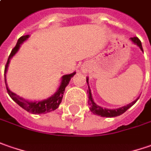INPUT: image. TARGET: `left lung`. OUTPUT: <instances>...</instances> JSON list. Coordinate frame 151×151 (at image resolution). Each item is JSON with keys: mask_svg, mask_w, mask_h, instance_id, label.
Returning a JSON list of instances; mask_svg holds the SVG:
<instances>
[{"mask_svg": "<svg viewBox=\"0 0 151 151\" xmlns=\"http://www.w3.org/2000/svg\"><path fill=\"white\" fill-rule=\"evenodd\" d=\"M130 40L132 41V42L134 44L137 45L138 47L140 48V50L143 52V47H142V44H141V42L139 41V39L134 37H130ZM87 79V83L88 84V78H86ZM88 104H89V109L91 110L92 113H93L94 114L96 115H99V116H101V117H107V118H112V117H116V116H119L120 114H124V112L126 111L127 109H129L131 106H133L138 99L139 98L136 99L134 101H133L132 103L127 104L126 106L121 107V108H119V109H103L102 107L97 105L96 104L94 103L93 99V97H92L91 90H90V88L88 86Z\"/></svg>", "mask_w": 151, "mask_h": 151, "instance_id": "left-lung-1", "label": "left lung"}]
</instances>
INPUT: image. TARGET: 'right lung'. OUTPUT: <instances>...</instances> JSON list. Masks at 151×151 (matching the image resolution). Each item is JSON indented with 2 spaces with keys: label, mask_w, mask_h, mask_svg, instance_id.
I'll return each mask as SVG.
<instances>
[{
  "label": "right lung",
  "mask_w": 151,
  "mask_h": 151,
  "mask_svg": "<svg viewBox=\"0 0 151 151\" xmlns=\"http://www.w3.org/2000/svg\"><path fill=\"white\" fill-rule=\"evenodd\" d=\"M30 35H26V36H22V37H20L17 41V43L16 45V47H14L11 54L9 56L7 60V63L5 67V83H6V90H7L8 94L10 97L13 99L14 101L16 102L19 106H21L25 110H27L29 113L32 114H46V113H49L51 111H53L56 109H58L59 104L62 102L63 99V96L65 91V88L69 83L71 78L75 75L76 72H73L70 74H66L62 77V80H61V83H60L59 88L57 90L53 95H52L49 98H47V99H43V100H38V101H29L27 99H24L23 98L20 97L19 95H17L15 93L12 92L7 86V83H6V72L8 69V66L10 63L11 59L13 58V56L18 52V50L21 47V45L25 41L28 39Z\"/></svg>",
  "instance_id": "1"
}]
</instances>
